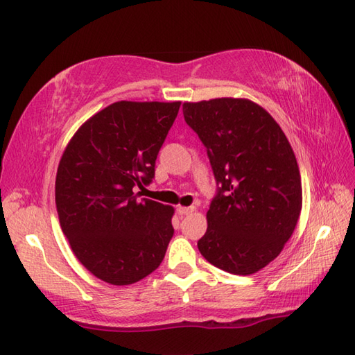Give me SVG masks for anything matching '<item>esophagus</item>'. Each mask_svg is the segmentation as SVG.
Returning a JSON list of instances; mask_svg holds the SVG:
<instances>
[{"mask_svg":"<svg viewBox=\"0 0 355 355\" xmlns=\"http://www.w3.org/2000/svg\"><path fill=\"white\" fill-rule=\"evenodd\" d=\"M195 210V207L193 206H189V207H183V206H178L177 207V214L180 215V216H183V215H187V214H191V212H193Z\"/></svg>","mask_w":355,"mask_h":355,"instance_id":"1","label":"esophagus"}]
</instances>
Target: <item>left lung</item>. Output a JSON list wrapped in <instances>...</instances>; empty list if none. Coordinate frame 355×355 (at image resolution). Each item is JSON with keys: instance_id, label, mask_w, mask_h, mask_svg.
Listing matches in <instances>:
<instances>
[{"instance_id": "1", "label": "left lung", "mask_w": 355, "mask_h": 355, "mask_svg": "<svg viewBox=\"0 0 355 355\" xmlns=\"http://www.w3.org/2000/svg\"><path fill=\"white\" fill-rule=\"evenodd\" d=\"M186 123L198 134L218 192L198 250L232 275H253L277 258L302 209L296 155L281 126L248 99L186 102Z\"/></svg>"}]
</instances>
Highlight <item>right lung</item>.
<instances>
[{"mask_svg":"<svg viewBox=\"0 0 355 355\" xmlns=\"http://www.w3.org/2000/svg\"><path fill=\"white\" fill-rule=\"evenodd\" d=\"M182 102L111 103L82 125L56 173V209L73 253L112 285H130L160 266L173 235V207L140 192Z\"/></svg>","mask_w":355,"mask_h":355,"instance_id":"add662e5","label":"right lung"}]
</instances>
